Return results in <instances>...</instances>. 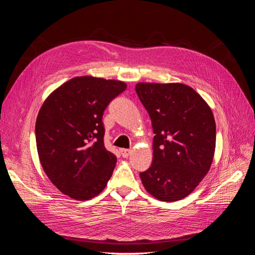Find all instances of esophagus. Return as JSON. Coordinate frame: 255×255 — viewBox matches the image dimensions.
<instances>
[{"mask_svg":"<svg viewBox=\"0 0 255 255\" xmlns=\"http://www.w3.org/2000/svg\"><path fill=\"white\" fill-rule=\"evenodd\" d=\"M120 152H121V155L123 157H126V158L130 154V150L129 149H121Z\"/></svg>","mask_w":255,"mask_h":255,"instance_id":"1","label":"esophagus"}]
</instances>
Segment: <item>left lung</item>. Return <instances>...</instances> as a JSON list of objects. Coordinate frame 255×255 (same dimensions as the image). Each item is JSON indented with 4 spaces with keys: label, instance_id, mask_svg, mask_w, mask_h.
<instances>
[{
    "label": "left lung",
    "instance_id": "obj_1",
    "mask_svg": "<svg viewBox=\"0 0 255 255\" xmlns=\"http://www.w3.org/2000/svg\"><path fill=\"white\" fill-rule=\"evenodd\" d=\"M152 122L153 161L140 179L164 202L187 197L210 170L216 123L210 106L187 85L138 83L135 87Z\"/></svg>",
    "mask_w": 255,
    "mask_h": 255
}]
</instances>
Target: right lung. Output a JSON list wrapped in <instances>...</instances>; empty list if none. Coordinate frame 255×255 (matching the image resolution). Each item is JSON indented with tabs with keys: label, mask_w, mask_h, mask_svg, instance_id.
Returning a JSON list of instances; mask_svg holds the SVG:
<instances>
[{
	"label": "right lung",
	"mask_w": 255,
	"mask_h": 255,
	"mask_svg": "<svg viewBox=\"0 0 255 255\" xmlns=\"http://www.w3.org/2000/svg\"><path fill=\"white\" fill-rule=\"evenodd\" d=\"M127 89L120 81L78 76L45 100L35 127L37 151L50 181L75 200H89L107 185L116 166L104 145V111Z\"/></svg>",
	"instance_id": "obj_1"
}]
</instances>
